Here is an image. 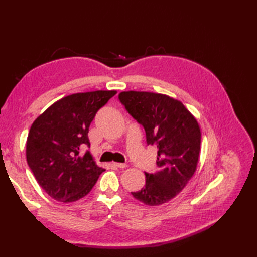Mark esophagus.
Wrapping results in <instances>:
<instances>
[{
  "label": "esophagus",
  "mask_w": 257,
  "mask_h": 257,
  "mask_svg": "<svg viewBox=\"0 0 257 257\" xmlns=\"http://www.w3.org/2000/svg\"><path fill=\"white\" fill-rule=\"evenodd\" d=\"M113 166H114V167H117V168H119V169H124V168H127V165H125V163H119V162H114V163H113Z\"/></svg>",
  "instance_id": "esophagus-1"
}]
</instances>
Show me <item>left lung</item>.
Returning a JSON list of instances; mask_svg holds the SVG:
<instances>
[{"label": "left lung", "mask_w": 257, "mask_h": 257, "mask_svg": "<svg viewBox=\"0 0 257 257\" xmlns=\"http://www.w3.org/2000/svg\"><path fill=\"white\" fill-rule=\"evenodd\" d=\"M119 100L144 125L147 144L158 148L156 173H145V187L132 192L144 204L157 206L184 189L198 167L201 130L194 116L174 98L149 91H122Z\"/></svg>", "instance_id": "8db88e82"}]
</instances>
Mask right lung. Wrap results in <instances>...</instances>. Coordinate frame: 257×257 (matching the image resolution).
<instances>
[{
	"label": "right lung",
	"mask_w": 257,
	"mask_h": 257,
	"mask_svg": "<svg viewBox=\"0 0 257 257\" xmlns=\"http://www.w3.org/2000/svg\"><path fill=\"white\" fill-rule=\"evenodd\" d=\"M116 90L77 92L48 107L32 123L26 160L37 183L58 202L70 203L90 192L105 169L90 151L89 125Z\"/></svg>",
	"instance_id": "1"
}]
</instances>
